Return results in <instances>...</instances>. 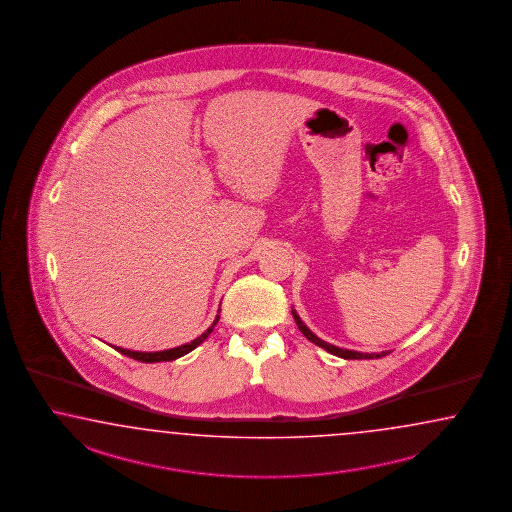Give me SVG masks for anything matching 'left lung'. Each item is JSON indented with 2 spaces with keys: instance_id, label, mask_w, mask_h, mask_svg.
<instances>
[{
  "instance_id": "8db88e82",
  "label": "left lung",
  "mask_w": 512,
  "mask_h": 512,
  "mask_svg": "<svg viewBox=\"0 0 512 512\" xmlns=\"http://www.w3.org/2000/svg\"><path fill=\"white\" fill-rule=\"evenodd\" d=\"M292 316H294V320H296L298 329H300L305 337L311 340L312 344H316V346H320V348H324L325 351H329V353H333V355H337V357H342V359H379V357H385V355L390 353V351H381V353H361V351H353V349L337 348V346L325 342L322 338L316 337L311 329L301 322L298 312L294 311V309H292Z\"/></svg>"
}]
</instances>
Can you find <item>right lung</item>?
<instances>
[{"label":"right lung","instance_id":"add662e5","mask_svg":"<svg viewBox=\"0 0 512 512\" xmlns=\"http://www.w3.org/2000/svg\"><path fill=\"white\" fill-rule=\"evenodd\" d=\"M218 320H220V316H216V318H214V322H212L211 327H209L203 335H200L198 338H194V340H192V342H188V344L177 346V348L164 349V351H153V353H151V351L150 353H148V351H131V349L118 348V346L114 349H118L122 355H127V357H131V359H135V361L140 362L175 361V359H179V357H183V355L190 353L192 349L198 348L201 342L211 335L214 325L218 324Z\"/></svg>","mask_w":512,"mask_h":512}]
</instances>
